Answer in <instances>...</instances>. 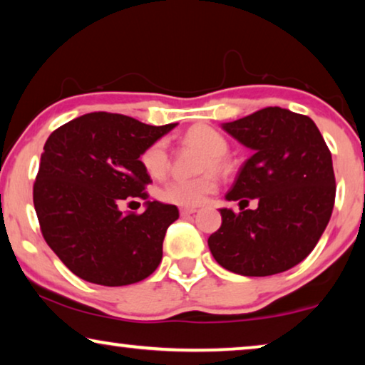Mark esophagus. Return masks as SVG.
<instances>
[{
    "label": "esophagus",
    "instance_id": "esophagus-1",
    "mask_svg": "<svg viewBox=\"0 0 365 365\" xmlns=\"http://www.w3.org/2000/svg\"><path fill=\"white\" fill-rule=\"evenodd\" d=\"M197 213V208H180V215L182 216H190Z\"/></svg>",
    "mask_w": 365,
    "mask_h": 365
}]
</instances>
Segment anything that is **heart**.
<instances>
[{
	"instance_id": "b5f03b06",
	"label": "heart",
	"mask_w": 365,
	"mask_h": 365,
	"mask_svg": "<svg viewBox=\"0 0 365 365\" xmlns=\"http://www.w3.org/2000/svg\"><path fill=\"white\" fill-rule=\"evenodd\" d=\"M190 143L198 144L206 150L203 168H221L225 165V155L227 154V140L220 130L210 126H197L187 133ZM140 162L150 177L160 178L165 175L168 168V149L164 139L155 140L140 155ZM217 187L213 173H203L198 177H175L164 183L159 190L160 200L167 203L192 208L198 206L215 192Z\"/></svg>"
}]
</instances>
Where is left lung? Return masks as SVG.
<instances>
[{"label": "left lung", "instance_id": "obj_1", "mask_svg": "<svg viewBox=\"0 0 365 365\" xmlns=\"http://www.w3.org/2000/svg\"><path fill=\"white\" fill-rule=\"evenodd\" d=\"M252 150L227 201L221 227L208 237L216 262L246 277L280 274L313 251L328 226L336 197L333 159L319 129L304 114L269 106L221 126ZM258 200L255 210L240 205Z\"/></svg>", "mask_w": 365, "mask_h": 365}]
</instances>
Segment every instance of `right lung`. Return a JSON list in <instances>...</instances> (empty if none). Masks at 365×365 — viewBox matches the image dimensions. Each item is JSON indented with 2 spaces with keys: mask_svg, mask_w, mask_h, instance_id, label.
Listing matches in <instances>:
<instances>
[{
  "mask_svg": "<svg viewBox=\"0 0 365 365\" xmlns=\"http://www.w3.org/2000/svg\"><path fill=\"white\" fill-rule=\"evenodd\" d=\"M177 124L149 126L113 113H88L48 135L34 183L42 236L57 257L91 284L121 287L159 267L175 205L145 201L143 215L119 203L148 197L143 152Z\"/></svg>",
  "mask_w": 365,
  "mask_h": 365,
  "instance_id": "right-lung-1",
  "label": "right lung"
}]
</instances>
